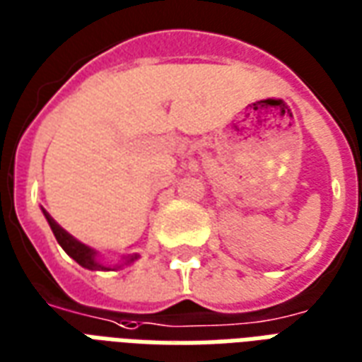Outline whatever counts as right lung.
I'll list each match as a JSON object with an SVG mask.
<instances>
[{
    "instance_id": "1",
    "label": "right lung",
    "mask_w": 362,
    "mask_h": 362,
    "mask_svg": "<svg viewBox=\"0 0 362 362\" xmlns=\"http://www.w3.org/2000/svg\"><path fill=\"white\" fill-rule=\"evenodd\" d=\"M42 212L46 216L47 223H49V228L54 231L57 243L62 245V249L75 260L76 264H81L83 268H86V270H112V266H104L98 260L96 249H92L88 245H84V243H81L78 239H75V237L71 235L69 231H65V229H63L62 226L44 210V208H42ZM134 260H139V255H134V252L133 255H125V257H121V260L117 264L113 266V270H119V268L131 266Z\"/></svg>"
}]
</instances>
